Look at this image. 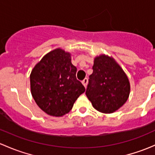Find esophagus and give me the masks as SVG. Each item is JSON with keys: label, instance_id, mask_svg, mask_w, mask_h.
<instances>
[{"label": "esophagus", "instance_id": "34e87169", "mask_svg": "<svg viewBox=\"0 0 155 155\" xmlns=\"http://www.w3.org/2000/svg\"><path fill=\"white\" fill-rule=\"evenodd\" d=\"M87 81H88L87 78H85V79H84L83 80H82V85H83L85 87H86L87 85Z\"/></svg>", "mask_w": 155, "mask_h": 155}]
</instances>
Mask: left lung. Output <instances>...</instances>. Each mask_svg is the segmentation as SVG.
<instances>
[{
  "instance_id": "obj_1",
  "label": "left lung",
  "mask_w": 155,
  "mask_h": 155,
  "mask_svg": "<svg viewBox=\"0 0 155 155\" xmlns=\"http://www.w3.org/2000/svg\"><path fill=\"white\" fill-rule=\"evenodd\" d=\"M92 69L85 94L97 110L112 113L122 107L129 97L127 76L113 59L106 55L97 57Z\"/></svg>"
}]
</instances>
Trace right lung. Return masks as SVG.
<instances>
[{
	"label": "right lung",
	"instance_id": "1",
	"mask_svg": "<svg viewBox=\"0 0 155 155\" xmlns=\"http://www.w3.org/2000/svg\"><path fill=\"white\" fill-rule=\"evenodd\" d=\"M70 54L61 48L50 51L31 72V94L39 107L52 116L68 113L85 91L76 79Z\"/></svg>",
	"mask_w": 155,
	"mask_h": 155
}]
</instances>
